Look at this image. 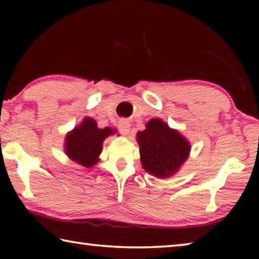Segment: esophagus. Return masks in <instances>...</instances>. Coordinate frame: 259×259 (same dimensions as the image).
I'll list each match as a JSON object with an SVG mask.
<instances>
[{
	"mask_svg": "<svg viewBox=\"0 0 259 259\" xmlns=\"http://www.w3.org/2000/svg\"><path fill=\"white\" fill-rule=\"evenodd\" d=\"M117 128H119V131L122 135H128L130 130V122L125 120H121L119 122V124H117Z\"/></svg>",
	"mask_w": 259,
	"mask_h": 259,
	"instance_id": "obj_1",
	"label": "esophagus"
}]
</instances>
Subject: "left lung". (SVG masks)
I'll return each mask as SVG.
<instances>
[{
    "label": "left lung",
    "mask_w": 259,
    "mask_h": 259,
    "mask_svg": "<svg viewBox=\"0 0 259 259\" xmlns=\"http://www.w3.org/2000/svg\"><path fill=\"white\" fill-rule=\"evenodd\" d=\"M143 168L153 176L165 178L174 175L186 161L190 145L176 130L160 119L148 122L137 135Z\"/></svg>",
    "instance_id": "8db88e82"
}]
</instances>
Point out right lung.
I'll return each mask as SVG.
<instances>
[{
	"label": "right lung",
	"instance_id": "add662e5",
	"mask_svg": "<svg viewBox=\"0 0 259 259\" xmlns=\"http://www.w3.org/2000/svg\"><path fill=\"white\" fill-rule=\"evenodd\" d=\"M112 134L113 130L109 128L99 129L93 119L87 117L78 128L67 135L65 150L72 160L85 168H90L98 162L103 140Z\"/></svg>",
	"mask_w": 259,
	"mask_h": 259
}]
</instances>
